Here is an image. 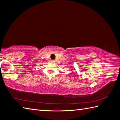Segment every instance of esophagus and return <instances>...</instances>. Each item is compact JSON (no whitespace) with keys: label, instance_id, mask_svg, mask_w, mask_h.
<instances>
[{"label":"esophagus","instance_id":"obj_1","mask_svg":"<svg viewBox=\"0 0 120 120\" xmlns=\"http://www.w3.org/2000/svg\"><path fill=\"white\" fill-rule=\"evenodd\" d=\"M51 62H52V63H54V62H56V61L54 60H51Z\"/></svg>","mask_w":120,"mask_h":120}]
</instances>
